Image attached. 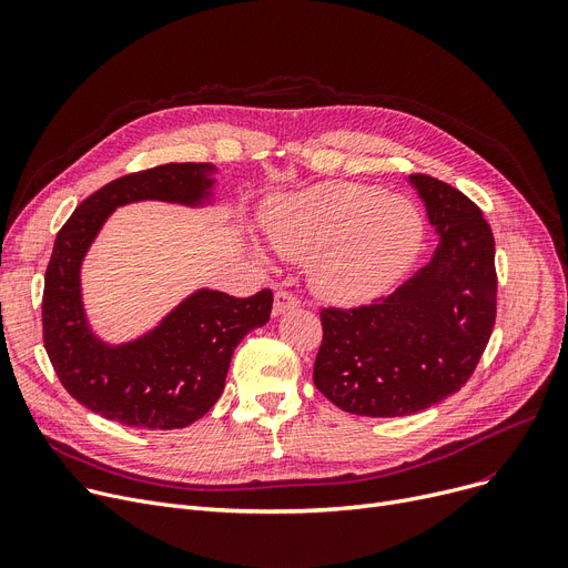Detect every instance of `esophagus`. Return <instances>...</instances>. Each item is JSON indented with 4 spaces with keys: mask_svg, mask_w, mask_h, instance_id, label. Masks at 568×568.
<instances>
[{
    "mask_svg": "<svg viewBox=\"0 0 568 568\" xmlns=\"http://www.w3.org/2000/svg\"><path fill=\"white\" fill-rule=\"evenodd\" d=\"M296 306H300V300H296V296H294L292 292L278 290V292L274 294V315H283V313H287V311H292V308H296Z\"/></svg>",
    "mask_w": 568,
    "mask_h": 568,
    "instance_id": "obj_1",
    "label": "esophagus"
}]
</instances>
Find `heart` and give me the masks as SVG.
<instances>
[{"label": "heart", "instance_id": "obj_1", "mask_svg": "<svg viewBox=\"0 0 568 568\" xmlns=\"http://www.w3.org/2000/svg\"><path fill=\"white\" fill-rule=\"evenodd\" d=\"M268 242L287 260H313L311 278L334 302H366L419 255L424 219L412 202L354 182H324L264 214Z\"/></svg>", "mask_w": 568, "mask_h": 568}]
</instances>
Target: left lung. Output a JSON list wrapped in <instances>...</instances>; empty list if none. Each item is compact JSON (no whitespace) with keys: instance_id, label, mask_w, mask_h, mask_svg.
I'll return each instance as SVG.
<instances>
[{"instance_id":"left-lung-1","label":"left lung","mask_w":568,"mask_h":568,"mask_svg":"<svg viewBox=\"0 0 568 568\" xmlns=\"http://www.w3.org/2000/svg\"><path fill=\"white\" fill-rule=\"evenodd\" d=\"M439 244L392 294L356 308H322L313 382L359 416H407L460 392L497 315L495 239L458 189L412 174Z\"/></svg>"}]
</instances>
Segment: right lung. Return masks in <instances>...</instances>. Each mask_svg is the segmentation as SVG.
Instances as JSON below:
<instances>
[{"mask_svg": "<svg viewBox=\"0 0 568 568\" xmlns=\"http://www.w3.org/2000/svg\"><path fill=\"white\" fill-rule=\"evenodd\" d=\"M212 163H165L114 179L75 206L57 232L43 285V345L64 389L110 422L172 430L204 416L221 398L234 347L268 322L274 294L246 300L197 290L154 332L108 345L89 329L80 264L105 219L138 200L200 204L209 197Z\"/></svg>", "mask_w": 568, "mask_h": 568, "instance_id": "1", "label": "right lung"}]
</instances>
